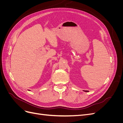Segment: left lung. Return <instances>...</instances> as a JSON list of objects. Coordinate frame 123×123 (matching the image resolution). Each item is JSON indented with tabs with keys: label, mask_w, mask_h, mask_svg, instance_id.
<instances>
[{
	"label": "left lung",
	"mask_w": 123,
	"mask_h": 123,
	"mask_svg": "<svg viewBox=\"0 0 123 123\" xmlns=\"http://www.w3.org/2000/svg\"><path fill=\"white\" fill-rule=\"evenodd\" d=\"M84 91H85V92H89L88 91H86V90H84Z\"/></svg>",
	"instance_id": "left-lung-1"
}]
</instances>
